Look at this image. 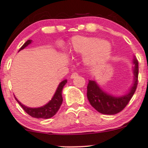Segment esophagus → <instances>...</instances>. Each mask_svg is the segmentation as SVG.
I'll return each instance as SVG.
<instances>
[{
	"mask_svg": "<svg viewBox=\"0 0 148 148\" xmlns=\"http://www.w3.org/2000/svg\"><path fill=\"white\" fill-rule=\"evenodd\" d=\"M78 77V73H77V72L73 73V74L71 75V79L76 78V77Z\"/></svg>",
	"mask_w": 148,
	"mask_h": 148,
	"instance_id": "esophagus-1",
	"label": "esophagus"
}]
</instances>
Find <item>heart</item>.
Here are the masks:
<instances>
[{
  "instance_id": "b5f03b06",
  "label": "heart",
  "mask_w": 148,
  "mask_h": 148,
  "mask_svg": "<svg viewBox=\"0 0 148 148\" xmlns=\"http://www.w3.org/2000/svg\"><path fill=\"white\" fill-rule=\"evenodd\" d=\"M72 50L78 54L87 55L85 59L86 63L95 65L102 64L108 59L110 46L99 38L75 37L72 41Z\"/></svg>"
}]
</instances>
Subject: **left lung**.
Instances as JSON below:
<instances>
[{
	"label": "left lung",
	"instance_id": "obj_1",
	"mask_svg": "<svg viewBox=\"0 0 148 148\" xmlns=\"http://www.w3.org/2000/svg\"><path fill=\"white\" fill-rule=\"evenodd\" d=\"M135 66L134 71V82L129 93L125 96H112L105 93L95 82L89 80L87 86V98L91 105L97 112L104 114H115L124 110L127 105L136 91L138 83V62L135 58L133 60Z\"/></svg>",
	"mask_w": 148,
	"mask_h": 148
}]
</instances>
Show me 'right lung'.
Segmentation results:
<instances>
[{
	"mask_svg": "<svg viewBox=\"0 0 148 148\" xmlns=\"http://www.w3.org/2000/svg\"><path fill=\"white\" fill-rule=\"evenodd\" d=\"M31 40H28V41L21 47L19 51L24 49L25 47H26V46H27L28 44H31ZM66 82L67 80L65 79L59 84V86H58L57 89H56L53 97H52L51 100L49 103H47L46 105L43 106V107H38V108H30V107H26L25 105L22 104L16 97H15V99H16V100L18 102V104L21 106V107L23 109V110L32 117L38 119L51 118V117H52L53 116H54L55 114H56V113L57 112L58 110L60 108L61 105H62V102H63L62 92V89H63L64 86L66 84Z\"/></svg>",
	"mask_w": 148,
	"mask_h": 148,
	"instance_id": "right-lung-1",
	"label": "right lung"
}]
</instances>
